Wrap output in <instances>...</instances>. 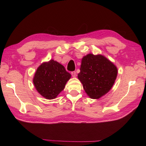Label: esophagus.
<instances>
[{
  "mask_svg": "<svg viewBox=\"0 0 146 146\" xmlns=\"http://www.w3.org/2000/svg\"><path fill=\"white\" fill-rule=\"evenodd\" d=\"M71 75H72L73 77H75L76 75V71H72V72H71Z\"/></svg>",
  "mask_w": 146,
  "mask_h": 146,
  "instance_id": "obj_1",
  "label": "esophagus"
}]
</instances>
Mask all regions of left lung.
Masks as SVG:
<instances>
[{"instance_id":"1","label":"left lung","mask_w":146,"mask_h":146,"mask_svg":"<svg viewBox=\"0 0 146 146\" xmlns=\"http://www.w3.org/2000/svg\"><path fill=\"white\" fill-rule=\"evenodd\" d=\"M117 73L115 65L107 58L90 53L82 58L78 78L88 97L98 99L110 90Z\"/></svg>"}]
</instances>
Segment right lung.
<instances>
[{"instance_id": "right-lung-1", "label": "right lung", "mask_w": 146, "mask_h": 146, "mask_svg": "<svg viewBox=\"0 0 146 146\" xmlns=\"http://www.w3.org/2000/svg\"><path fill=\"white\" fill-rule=\"evenodd\" d=\"M70 78L71 74L67 72L63 65L51 60L38 68L33 78V83L40 95L51 100L56 98L63 90Z\"/></svg>"}]
</instances>
